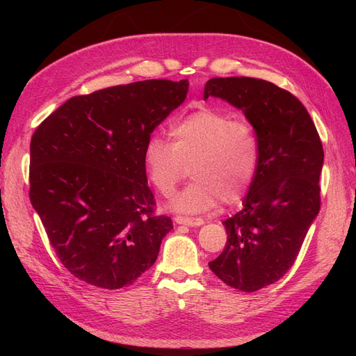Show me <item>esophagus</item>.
<instances>
[{
	"label": "esophagus",
	"instance_id": "1",
	"mask_svg": "<svg viewBox=\"0 0 356 356\" xmlns=\"http://www.w3.org/2000/svg\"><path fill=\"white\" fill-rule=\"evenodd\" d=\"M177 224H184V225H191V227H196V225H202L203 220L202 218H195V217H182V215H177L175 217Z\"/></svg>",
	"mask_w": 356,
	"mask_h": 356
}]
</instances>
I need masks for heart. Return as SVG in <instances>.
<instances>
[{
  "label": "heart",
  "instance_id": "1",
  "mask_svg": "<svg viewBox=\"0 0 356 356\" xmlns=\"http://www.w3.org/2000/svg\"><path fill=\"white\" fill-rule=\"evenodd\" d=\"M172 143L152 136L144 148V163L154 188L166 197L188 174L195 181L172 202L179 212H204L239 203L250 191L260 160V139L248 118L200 108L172 123Z\"/></svg>",
  "mask_w": 356,
  "mask_h": 356
}]
</instances>
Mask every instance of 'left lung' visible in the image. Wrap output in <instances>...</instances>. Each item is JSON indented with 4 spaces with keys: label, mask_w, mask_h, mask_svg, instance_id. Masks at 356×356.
Returning a JSON list of instances; mask_svg holds the SVG:
<instances>
[{
    "label": "left lung",
    "mask_w": 356,
    "mask_h": 356,
    "mask_svg": "<svg viewBox=\"0 0 356 356\" xmlns=\"http://www.w3.org/2000/svg\"><path fill=\"white\" fill-rule=\"evenodd\" d=\"M241 108L260 139V160L243 208L222 221L227 242L209 268L224 284L254 293L277 282L297 260L321 209L324 148L305 105L276 84L211 79L203 98Z\"/></svg>",
    "instance_id": "1"
}]
</instances>
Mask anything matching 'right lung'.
<instances>
[{
    "mask_svg": "<svg viewBox=\"0 0 356 356\" xmlns=\"http://www.w3.org/2000/svg\"><path fill=\"white\" fill-rule=\"evenodd\" d=\"M187 92V80H145L74 96L32 135L29 199L80 281L118 289L156 263L174 225L154 213L144 148Z\"/></svg>",
    "mask_w": 356,
    "mask_h": 356,
    "instance_id": "right-lung-1",
    "label": "right lung"
}]
</instances>
